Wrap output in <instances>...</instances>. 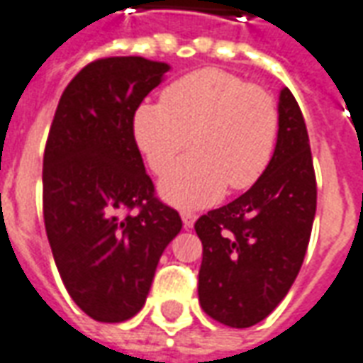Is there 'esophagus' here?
Returning <instances> with one entry per match:
<instances>
[{
  "label": "esophagus",
  "instance_id": "1",
  "mask_svg": "<svg viewBox=\"0 0 363 363\" xmlns=\"http://www.w3.org/2000/svg\"><path fill=\"white\" fill-rule=\"evenodd\" d=\"M181 218H182V223H184V228H186V229L194 228V221H196V213L181 212Z\"/></svg>",
  "mask_w": 363,
  "mask_h": 363
}]
</instances>
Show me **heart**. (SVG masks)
Here are the masks:
<instances>
[{
	"instance_id": "b5f03b06",
	"label": "heart",
	"mask_w": 363,
	"mask_h": 363,
	"mask_svg": "<svg viewBox=\"0 0 363 363\" xmlns=\"http://www.w3.org/2000/svg\"><path fill=\"white\" fill-rule=\"evenodd\" d=\"M280 128L274 96L243 77L216 67L171 83L161 103L134 114V138L151 171L163 174L189 147L197 151L169 172L161 196L181 208L220 200L225 189L245 190L272 161Z\"/></svg>"
}]
</instances>
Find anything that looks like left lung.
I'll list each match as a JSON object with an SVG mask.
<instances>
[{"mask_svg":"<svg viewBox=\"0 0 363 363\" xmlns=\"http://www.w3.org/2000/svg\"><path fill=\"white\" fill-rule=\"evenodd\" d=\"M272 161L245 194L194 223L202 241L200 305L233 328L276 309L303 264L317 210V182L303 114L288 87L278 101Z\"/></svg>","mask_w":363,"mask_h":363,"instance_id":"1","label":"left lung"}]
</instances>
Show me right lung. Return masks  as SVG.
<instances>
[{
    "label": "right lung",
    "instance_id": "1",
    "mask_svg": "<svg viewBox=\"0 0 363 363\" xmlns=\"http://www.w3.org/2000/svg\"><path fill=\"white\" fill-rule=\"evenodd\" d=\"M169 69L140 56L91 62L52 120L43 163L46 235L67 294L101 323L142 309L159 259L182 228L179 212L153 196L134 138L138 106Z\"/></svg>",
    "mask_w": 363,
    "mask_h": 363
}]
</instances>
